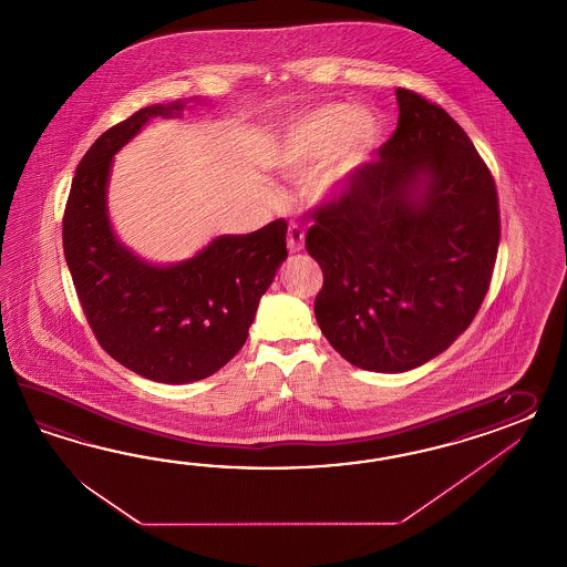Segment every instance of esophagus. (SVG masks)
Wrapping results in <instances>:
<instances>
[{
    "label": "esophagus",
    "instance_id": "34e87169",
    "mask_svg": "<svg viewBox=\"0 0 567 567\" xmlns=\"http://www.w3.org/2000/svg\"><path fill=\"white\" fill-rule=\"evenodd\" d=\"M303 241H306V233H303V229H301L297 223H291V225H289V230H287V245H289V251H291V254L301 251V249H303Z\"/></svg>",
    "mask_w": 567,
    "mask_h": 567
}]
</instances>
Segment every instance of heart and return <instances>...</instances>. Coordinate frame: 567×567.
Wrapping results in <instances>:
<instances>
[{"label": "heart", "mask_w": 567, "mask_h": 567, "mask_svg": "<svg viewBox=\"0 0 567 567\" xmlns=\"http://www.w3.org/2000/svg\"><path fill=\"white\" fill-rule=\"evenodd\" d=\"M382 134L380 122L347 105L313 109L292 123L280 144V165L295 175H307V198L328 202L349 182Z\"/></svg>", "instance_id": "1"}]
</instances>
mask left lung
<instances>
[{"label":"left lung","instance_id":"8db88e82","mask_svg":"<svg viewBox=\"0 0 567 567\" xmlns=\"http://www.w3.org/2000/svg\"><path fill=\"white\" fill-rule=\"evenodd\" d=\"M399 127L351 189L316 210V320L354 368L400 373L475 320L499 245V202L475 144L437 103L396 91Z\"/></svg>","mask_w":567,"mask_h":567}]
</instances>
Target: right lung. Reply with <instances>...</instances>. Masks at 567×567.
I'll return each instance as SVG.
<instances>
[{"label":"right lung","instance_id":"right-lung-1","mask_svg":"<svg viewBox=\"0 0 567 567\" xmlns=\"http://www.w3.org/2000/svg\"><path fill=\"white\" fill-rule=\"evenodd\" d=\"M153 105L109 127L82 156L63 213V254L78 301L99 344L146 380L189 383L227 365L247 340L260 297L287 258V223L220 235L196 258L151 266L115 239L107 216L113 154L153 117Z\"/></svg>","mask_w":567,"mask_h":567}]
</instances>
